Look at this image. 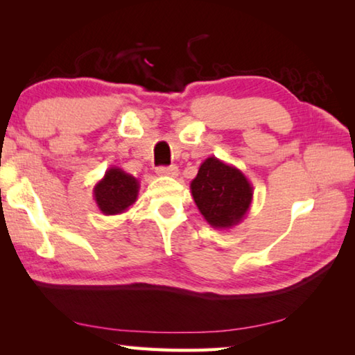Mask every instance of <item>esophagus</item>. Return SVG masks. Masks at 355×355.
I'll return each mask as SVG.
<instances>
[{"mask_svg":"<svg viewBox=\"0 0 355 355\" xmlns=\"http://www.w3.org/2000/svg\"><path fill=\"white\" fill-rule=\"evenodd\" d=\"M156 173L161 177H177L178 175V167L177 166H167V167H158Z\"/></svg>","mask_w":355,"mask_h":355,"instance_id":"1","label":"esophagus"}]
</instances>
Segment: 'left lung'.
Listing matches in <instances>:
<instances>
[{
    "instance_id": "1",
    "label": "left lung",
    "mask_w": 355,
    "mask_h": 355,
    "mask_svg": "<svg viewBox=\"0 0 355 355\" xmlns=\"http://www.w3.org/2000/svg\"><path fill=\"white\" fill-rule=\"evenodd\" d=\"M191 194L203 218L213 228L238 225L252 205L254 186L238 167L209 156L191 182Z\"/></svg>"
}]
</instances>
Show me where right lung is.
I'll return each instance as SVG.
<instances>
[{"instance_id":"1","label":"right lung","mask_w":355,"mask_h":355,"mask_svg":"<svg viewBox=\"0 0 355 355\" xmlns=\"http://www.w3.org/2000/svg\"><path fill=\"white\" fill-rule=\"evenodd\" d=\"M139 194V180L119 167H110L94 186V199L105 216L120 214L133 205Z\"/></svg>"}]
</instances>
